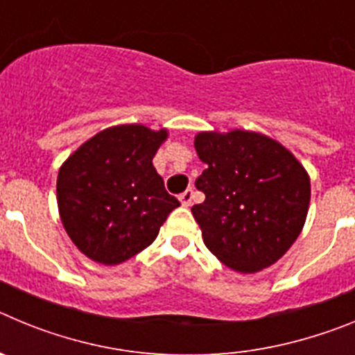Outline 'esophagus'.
I'll return each mask as SVG.
<instances>
[{
	"mask_svg": "<svg viewBox=\"0 0 355 355\" xmlns=\"http://www.w3.org/2000/svg\"><path fill=\"white\" fill-rule=\"evenodd\" d=\"M192 199H193L192 188H187V190H184V192L180 196V200H181V205H183V206L192 205Z\"/></svg>",
	"mask_w": 355,
	"mask_h": 355,
	"instance_id": "34e87169",
	"label": "esophagus"
}]
</instances>
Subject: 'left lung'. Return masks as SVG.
Masks as SVG:
<instances>
[{
	"instance_id": "1",
	"label": "left lung",
	"mask_w": 355,
	"mask_h": 355,
	"mask_svg": "<svg viewBox=\"0 0 355 355\" xmlns=\"http://www.w3.org/2000/svg\"><path fill=\"white\" fill-rule=\"evenodd\" d=\"M196 150L208 168L192 208L206 247L224 265L252 274L274 265L300 234L311 183L286 147L254 131H202Z\"/></svg>"
}]
</instances>
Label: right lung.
Wrapping results in <instances>:
<instances>
[{"label": "right lung", "instance_id": "add662e5", "mask_svg": "<svg viewBox=\"0 0 355 355\" xmlns=\"http://www.w3.org/2000/svg\"><path fill=\"white\" fill-rule=\"evenodd\" d=\"M167 131L122 124L99 131L60 167L56 199L62 224L92 261L119 265L158 236L180 200L153 165Z\"/></svg>", "mask_w": 355, "mask_h": 355}]
</instances>
